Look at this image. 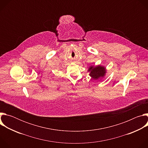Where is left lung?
Returning a JSON list of instances; mask_svg holds the SVG:
<instances>
[{"mask_svg": "<svg viewBox=\"0 0 148 148\" xmlns=\"http://www.w3.org/2000/svg\"><path fill=\"white\" fill-rule=\"evenodd\" d=\"M88 71L90 72V75L95 79H98L103 77L106 73V70L104 67L100 65L97 66H90Z\"/></svg>", "mask_w": 148, "mask_h": 148, "instance_id": "obj_1", "label": "left lung"}]
</instances>
